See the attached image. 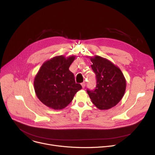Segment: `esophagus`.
Wrapping results in <instances>:
<instances>
[{
	"label": "esophagus",
	"mask_w": 155,
	"mask_h": 155,
	"mask_svg": "<svg viewBox=\"0 0 155 155\" xmlns=\"http://www.w3.org/2000/svg\"><path fill=\"white\" fill-rule=\"evenodd\" d=\"M81 85H82V88H85V82L82 83V84H81Z\"/></svg>",
	"instance_id": "esophagus-1"
}]
</instances>
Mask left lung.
I'll list each match as a JSON object with an SVG mask.
<instances>
[{
    "label": "left lung",
    "mask_w": 155,
    "mask_h": 155,
    "mask_svg": "<svg viewBox=\"0 0 155 155\" xmlns=\"http://www.w3.org/2000/svg\"><path fill=\"white\" fill-rule=\"evenodd\" d=\"M90 59L97 85L94 91L87 89V92L97 108L109 109L123 98L126 91V79L121 70L109 60L99 56L91 57Z\"/></svg>",
    "instance_id": "1"
}]
</instances>
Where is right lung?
Masks as SVG:
<instances>
[{
  "label": "right lung",
  "mask_w": 155,
  "mask_h": 155,
  "mask_svg": "<svg viewBox=\"0 0 155 155\" xmlns=\"http://www.w3.org/2000/svg\"><path fill=\"white\" fill-rule=\"evenodd\" d=\"M75 58V56L67 58L62 55L55 56L41 67L35 78L34 87L38 98L46 106L55 110L66 107L82 89L69 70Z\"/></svg>",
  "instance_id": "obj_1"
}]
</instances>
